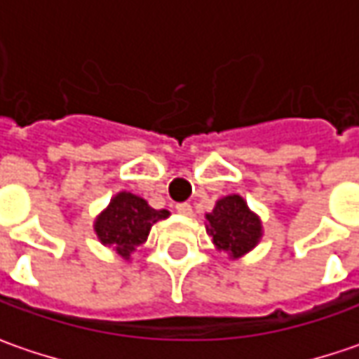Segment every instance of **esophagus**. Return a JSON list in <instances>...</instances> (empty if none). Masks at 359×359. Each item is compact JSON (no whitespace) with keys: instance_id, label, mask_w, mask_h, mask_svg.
Segmentation results:
<instances>
[{"instance_id":"34e87169","label":"esophagus","mask_w":359,"mask_h":359,"mask_svg":"<svg viewBox=\"0 0 359 359\" xmlns=\"http://www.w3.org/2000/svg\"><path fill=\"white\" fill-rule=\"evenodd\" d=\"M175 212L177 214H182V215H191V205L189 203H175Z\"/></svg>"}]
</instances>
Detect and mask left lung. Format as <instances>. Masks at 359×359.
I'll return each mask as SVG.
<instances>
[{
    "label": "left lung",
    "instance_id": "8db88e82",
    "mask_svg": "<svg viewBox=\"0 0 359 359\" xmlns=\"http://www.w3.org/2000/svg\"><path fill=\"white\" fill-rule=\"evenodd\" d=\"M210 222V236L217 250L240 257L255 248L262 238L259 217L250 212L240 196H228L215 203L214 212L205 215Z\"/></svg>",
    "mask_w": 359,
    "mask_h": 359
}]
</instances>
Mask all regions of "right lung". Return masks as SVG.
I'll return each instance as SVG.
<instances>
[{
  "label": "right lung",
  "mask_w": 359,
  "mask_h": 359,
  "mask_svg": "<svg viewBox=\"0 0 359 359\" xmlns=\"http://www.w3.org/2000/svg\"><path fill=\"white\" fill-rule=\"evenodd\" d=\"M168 215V210H154L140 196L121 191L95 219V233L104 245H114L121 257L130 259V255L147 240L151 226Z\"/></svg>",
  "instance_id": "1"
}]
</instances>
